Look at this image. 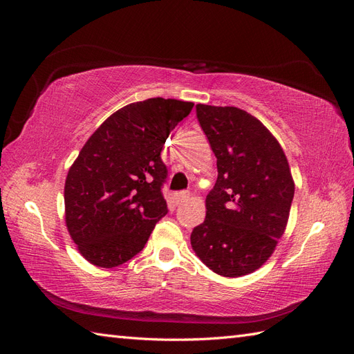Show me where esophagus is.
<instances>
[{
  "mask_svg": "<svg viewBox=\"0 0 354 354\" xmlns=\"http://www.w3.org/2000/svg\"><path fill=\"white\" fill-rule=\"evenodd\" d=\"M189 196H190V194H189L187 190H180V192H177V194H174V199H176L177 202H183V201H186Z\"/></svg>",
  "mask_w": 354,
  "mask_h": 354,
  "instance_id": "esophagus-1",
  "label": "esophagus"
}]
</instances>
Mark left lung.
<instances>
[{
    "instance_id": "8db88e82",
    "label": "left lung",
    "mask_w": 354,
    "mask_h": 354,
    "mask_svg": "<svg viewBox=\"0 0 354 354\" xmlns=\"http://www.w3.org/2000/svg\"><path fill=\"white\" fill-rule=\"evenodd\" d=\"M196 116L218 177L205 201L207 217L190 234L192 248L217 274L252 273L269 260L286 227L295 189L288 159L248 112L196 104Z\"/></svg>"
}]
</instances>
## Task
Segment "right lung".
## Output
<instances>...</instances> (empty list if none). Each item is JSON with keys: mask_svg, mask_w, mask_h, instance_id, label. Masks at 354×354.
Listing matches in <instances>:
<instances>
[{"mask_svg": "<svg viewBox=\"0 0 354 354\" xmlns=\"http://www.w3.org/2000/svg\"><path fill=\"white\" fill-rule=\"evenodd\" d=\"M194 103L153 97L112 113L84 145L65 183L68 232L94 266L112 269L140 252L168 212L160 152Z\"/></svg>", "mask_w": 354, "mask_h": 354, "instance_id": "obj_1", "label": "right lung"}]
</instances>
